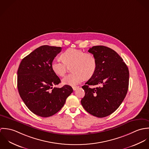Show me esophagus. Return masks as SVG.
<instances>
[{"instance_id":"obj_1","label":"esophagus","mask_w":149,"mask_h":149,"mask_svg":"<svg viewBox=\"0 0 149 149\" xmlns=\"http://www.w3.org/2000/svg\"><path fill=\"white\" fill-rule=\"evenodd\" d=\"M72 88H73V89L74 91H76V90L77 89H78L79 87V86H73Z\"/></svg>"}]
</instances>
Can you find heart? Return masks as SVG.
Listing matches in <instances>:
<instances>
[{"label": "heart", "mask_w": 149, "mask_h": 149, "mask_svg": "<svg viewBox=\"0 0 149 149\" xmlns=\"http://www.w3.org/2000/svg\"><path fill=\"white\" fill-rule=\"evenodd\" d=\"M61 57L64 62L59 58H56L51 63V68L55 74L63 77L68 71V66L73 65L72 69L73 73L63 80V84L65 85H77L85 77H91L96 70L97 61L91 53L79 49H69L61 54Z\"/></svg>", "instance_id": "obj_1"}]
</instances>
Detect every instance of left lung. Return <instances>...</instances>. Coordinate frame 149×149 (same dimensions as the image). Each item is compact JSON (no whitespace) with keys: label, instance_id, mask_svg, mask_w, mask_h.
I'll use <instances>...</instances> for the list:
<instances>
[{"label":"left lung","instance_id":"obj_1","mask_svg":"<svg viewBox=\"0 0 149 149\" xmlns=\"http://www.w3.org/2000/svg\"><path fill=\"white\" fill-rule=\"evenodd\" d=\"M88 52L97 61L95 74L82 88L85 96L81 103L85 110L97 118L115 112L127 93L129 71L123 60L113 50L104 46H95ZM90 85H98L91 88Z\"/></svg>","mask_w":149,"mask_h":149}]
</instances>
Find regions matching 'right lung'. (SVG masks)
Returning <instances> with one entry per match:
<instances>
[{
	"label": "right lung",
	"instance_id": "obj_1",
	"mask_svg": "<svg viewBox=\"0 0 149 149\" xmlns=\"http://www.w3.org/2000/svg\"><path fill=\"white\" fill-rule=\"evenodd\" d=\"M61 51V47L43 45L22 59L18 70L17 86L19 95L27 107L41 117L51 116L64 106L72 88L60 83L51 63Z\"/></svg>",
	"mask_w": 149,
	"mask_h": 149
}]
</instances>
